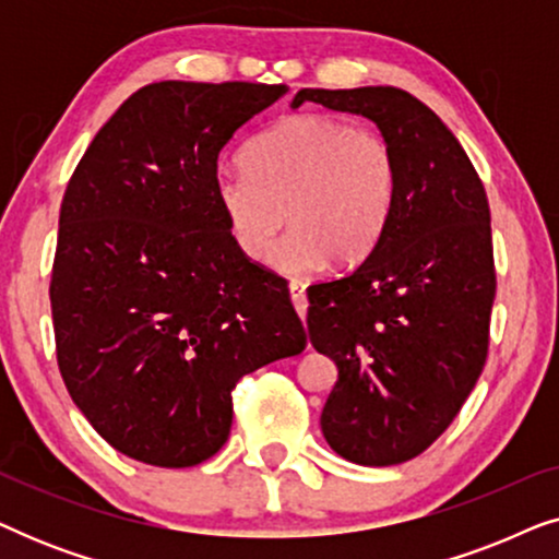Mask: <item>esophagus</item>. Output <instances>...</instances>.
Masks as SVG:
<instances>
[{
  "label": "esophagus",
  "mask_w": 559,
  "mask_h": 559,
  "mask_svg": "<svg viewBox=\"0 0 559 559\" xmlns=\"http://www.w3.org/2000/svg\"><path fill=\"white\" fill-rule=\"evenodd\" d=\"M289 297H293V305L297 316L305 320V312H308V297H305V285L302 282H289Z\"/></svg>",
  "instance_id": "esophagus-1"
}]
</instances>
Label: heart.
I'll return each mask as SVG.
<instances>
[{"label": "heart", "mask_w": 559, "mask_h": 559, "mask_svg": "<svg viewBox=\"0 0 559 559\" xmlns=\"http://www.w3.org/2000/svg\"><path fill=\"white\" fill-rule=\"evenodd\" d=\"M221 170L213 193L228 234L251 262H264L287 217L294 228L270 255L289 277L356 264L384 236L400 198V159L386 136L328 114H293Z\"/></svg>", "instance_id": "b5f03b06"}]
</instances>
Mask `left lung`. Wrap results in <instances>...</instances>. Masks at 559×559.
Instances as JSON below:
<instances>
[{
  "mask_svg": "<svg viewBox=\"0 0 559 559\" xmlns=\"http://www.w3.org/2000/svg\"><path fill=\"white\" fill-rule=\"evenodd\" d=\"M305 102L379 127L400 159V198L354 272L308 289V335L338 381L320 430L358 465H396L432 445L484 371L496 274L478 173L432 109L394 86L302 88Z\"/></svg>",
  "mask_w": 559,
  "mask_h": 559,
  "instance_id": "8db88e82",
  "label": "left lung"
}]
</instances>
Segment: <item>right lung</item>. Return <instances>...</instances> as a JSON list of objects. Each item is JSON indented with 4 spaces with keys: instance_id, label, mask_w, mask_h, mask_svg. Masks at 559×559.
Segmentation results:
<instances>
[{
    "instance_id": "right-lung-1",
    "label": "right lung",
    "mask_w": 559,
    "mask_h": 559,
    "mask_svg": "<svg viewBox=\"0 0 559 559\" xmlns=\"http://www.w3.org/2000/svg\"><path fill=\"white\" fill-rule=\"evenodd\" d=\"M287 91L150 83L68 182L50 282L60 377L134 461H209L231 432L236 381L308 343L285 282L241 254L213 193L221 150Z\"/></svg>"
}]
</instances>
